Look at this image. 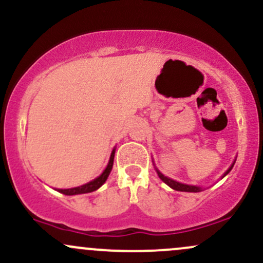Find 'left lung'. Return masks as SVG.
<instances>
[{"label":"left lung","instance_id":"8db88e82","mask_svg":"<svg viewBox=\"0 0 263 263\" xmlns=\"http://www.w3.org/2000/svg\"><path fill=\"white\" fill-rule=\"evenodd\" d=\"M234 163H236V160H234V162L232 163V165H231L230 168H228L227 171H226V173L223 174L222 178H223V177H226V176H227L228 173H230V172H231V169L233 168ZM155 171H157L158 176H159L160 179H162L163 182H164L166 185H169V187H171L172 189H174V191H179V192H194V193H197V192H200V191H202V188H200V187H197V185H189V184H184V183H179V182H177V180H174V179H171V178L165 177L164 174H162V173H160V172L158 171L157 168H155Z\"/></svg>","mask_w":263,"mask_h":263}]
</instances>
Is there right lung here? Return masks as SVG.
<instances>
[{"label":"right lung","instance_id":"right-lung-1","mask_svg":"<svg viewBox=\"0 0 263 263\" xmlns=\"http://www.w3.org/2000/svg\"><path fill=\"white\" fill-rule=\"evenodd\" d=\"M114 155H115V148L112 149L111 154H110V159H109L108 165H106V168L104 169L103 173H101L98 178H95L94 180H91V182L86 183V184L84 185H80V187H75L70 189H58V191L60 192V193L65 194V196H75V194H84V193H90V192L97 191V189L100 188L101 185L106 182V179H108L110 172H111L112 169V164H114Z\"/></svg>","mask_w":263,"mask_h":263}]
</instances>
